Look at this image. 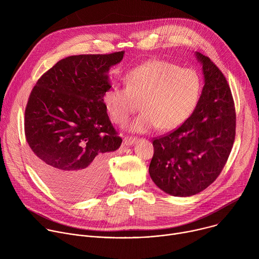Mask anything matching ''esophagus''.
<instances>
[{"label": "esophagus", "instance_id": "esophagus-1", "mask_svg": "<svg viewBox=\"0 0 259 259\" xmlns=\"http://www.w3.org/2000/svg\"><path fill=\"white\" fill-rule=\"evenodd\" d=\"M137 140L136 137H133V136H126L124 138V142L127 144V145H132L133 143H135Z\"/></svg>", "mask_w": 259, "mask_h": 259}]
</instances>
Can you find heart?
Segmentation results:
<instances>
[{
	"instance_id": "heart-1",
	"label": "heart",
	"mask_w": 259,
	"mask_h": 259,
	"mask_svg": "<svg viewBox=\"0 0 259 259\" xmlns=\"http://www.w3.org/2000/svg\"><path fill=\"white\" fill-rule=\"evenodd\" d=\"M125 87L112 86L102 95V102L112 120L125 124L139 109L131 124L133 132H147L157 127L172 131L186 122L198 104L202 82L192 68L152 60L130 69L124 77Z\"/></svg>"
}]
</instances>
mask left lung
<instances>
[{"mask_svg":"<svg viewBox=\"0 0 259 259\" xmlns=\"http://www.w3.org/2000/svg\"><path fill=\"white\" fill-rule=\"evenodd\" d=\"M205 85L191 117L179 128L153 141L149 172L163 192L194 196L223 171L236 136V109L231 88L211 59L196 52Z\"/></svg>","mask_w":259,"mask_h":259,"instance_id":"left-lung-1","label":"left lung"}]
</instances>
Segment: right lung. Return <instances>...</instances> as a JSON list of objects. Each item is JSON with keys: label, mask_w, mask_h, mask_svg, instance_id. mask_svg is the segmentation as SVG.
I'll use <instances>...</instances> for the list:
<instances>
[{"label": "right lung", "mask_w": 259, "mask_h": 259, "mask_svg": "<svg viewBox=\"0 0 259 259\" xmlns=\"http://www.w3.org/2000/svg\"><path fill=\"white\" fill-rule=\"evenodd\" d=\"M124 51L59 60L32 88L24 115L26 141L39 175L61 197L94 195L107 179V161L122 138L110 122L103 93L107 72Z\"/></svg>", "instance_id": "add662e5"}]
</instances>
